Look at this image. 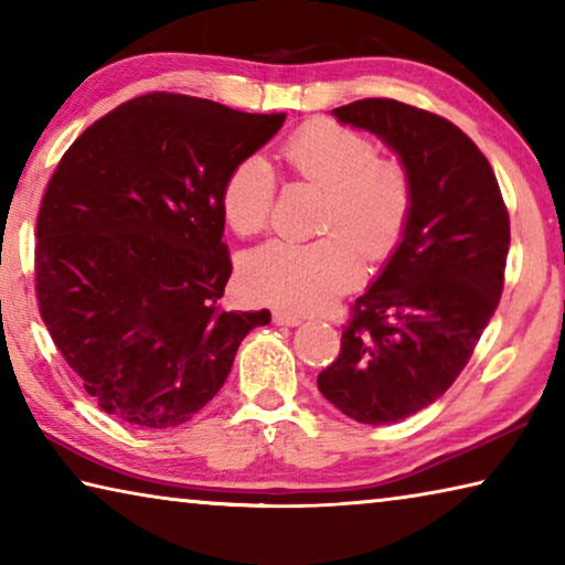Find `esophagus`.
I'll list each match as a JSON object with an SVG mask.
<instances>
[{
    "instance_id": "obj_1",
    "label": "esophagus",
    "mask_w": 565,
    "mask_h": 565,
    "mask_svg": "<svg viewBox=\"0 0 565 565\" xmlns=\"http://www.w3.org/2000/svg\"><path fill=\"white\" fill-rule=\"evenodd\" d=\"M271 319L276 327H299V323L303 321L301 317H296V313H291V311H274Z\"/></svg>"
}]
</instances>
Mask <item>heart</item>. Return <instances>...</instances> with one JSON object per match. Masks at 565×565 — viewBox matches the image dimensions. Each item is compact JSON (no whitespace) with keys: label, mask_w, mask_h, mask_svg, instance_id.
Here are the masks:
<instances>
[{"label":"heart","mask_w":565,"mask_h":565,"mask_svg":"<svg viewBox=\"0 0 565 565\" xmlns=\"http://www.w3.org/2000/svg\"><path fill=\"white\" fill-rule=\"evenodd\" d=\"M284 161L291 174L327 191L319 242H269L242 264L246 291L264 303L309 313L361 279V255L384 262L404 236L414 189L398 161L379 159L366 137L331 121H311L289 137ZM276 177L264 157H246L228 171L222 209L236 234L269 224Z\"/></svg>","instance_id":"obj_1"}]
</instances>
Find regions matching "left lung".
Instances as JSON below:
<instances>
[{
    "mask_svg": "<svg viewBox=\"0 0 565 565\" xmlns=\"http://www.w3.org/2000/svg\"><path fill=\"white\" fill-rule=\"evenodd\" d=\"M333 117L384 141L414 189L404 236L317 381L341 414L386 426L441 398L471 359L501 299L511 224L489 159L451 121L394 99Z\"/></svg>",
    "mask_w": 565,
    "mask_h": 565,
    "instance_id": "1",
    "label": "left lung"
}]
</instances>
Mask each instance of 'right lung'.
I'll return each mask as SVG.
<instances>
[{
    "mask_svg": "<svg viewBox=\"0 0 565 565\" xmlns=\"http://www.w3.org/2000/svg\"><path fill=\"white\" fill-rule=\"evenodd\" d=\"M286 114L147 94L66 149L36 218V299L87 394L137 428L199 414L271 313L224 311L222 189Z\"/></svg>",
    "mask_w": 565,
    "mask_h": 565,
    "instance_id": "add662e5",
    "label": "right lung"
}]
</instances>
